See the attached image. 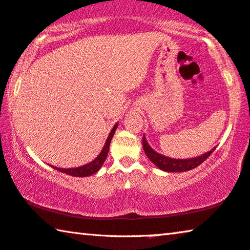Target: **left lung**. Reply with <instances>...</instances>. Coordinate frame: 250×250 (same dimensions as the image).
Instances as JSON below:
<instances>
[{"instance_id":"left-lung-1","label":"left lung","mask_w":250,"mask_h":250,"mask_svg":"<svg viewBox=\"0 0 250 250\" xmlns=\"http://www.w3.org/2000/svg\"><path fill=\"white\" fill-rule=\"evenodd\" d=\"M142 144H143V150L147 155V158L151 160V162H153V164L161 170H165V171H169V172H183V171H188V170L196 168L201 164H203L206 159L212 154V152L215 150L214 147V149L206 152L205 154L197 158L185 159V160H180V159H178V160H176V159L165 157V155L159 154L154 150H152L144 136H143Z\"/></svg>"}]
</instances>
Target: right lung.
I'll return each mask as SVG.
<instances>
[{"label": "right lung", "instance_id": "right-lung-1", "mask_svg": "<svg viewBox=\"0 0 250 250\" xmlns=\"http://www.w3.org/2000/svg\"><path fill=\"white\" fill-rule=\"evenodd\" d=\"M116 128H117V125H115L113 129H111L109 136H108L106 144H104L103 151L100 152V154L92 162H90V164H88V165H84V166H82V167H78V168H71V169H63V168H57V167H53V168L59 170V171H61V172L66 173V175L74 176V177H86V176H90V175H93V173H96L101 168V166L104 165V160H106L108 151H109L111 139H113Z\"/></svg>", "mask_w": 250, "mask_h": 250}]
</instances>
